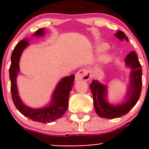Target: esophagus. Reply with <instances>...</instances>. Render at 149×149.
<instances>
[{"label": "esophagus", "instance_id": "34e87169", "mask_svg": "<svg viewBox=\"0 0 149 149\" xmlns=\"http://www.w3.org/2000/svg\"><path fill=\"white\" fill-rule=\"evenodd\" d=\"M91 78V73L88 70H79L75 75V79L76 81L83 80V81H88Z\"/></svg>", "mask_w": 149, "mask_h": 149}]
</instances>
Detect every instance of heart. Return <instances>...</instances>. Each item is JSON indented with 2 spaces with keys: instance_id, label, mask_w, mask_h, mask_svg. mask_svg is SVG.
Segmentation results:
<instances>
[{
  "instance_id": "1",
  "label": "heart",
  "mask_w": 149,
  "mask_h": 149,
  "mask_svg": "<svg viewBox=\"0 0 149 149\" xmlns=\"http://www.w3.org/2000/svg\"><path fill=\"white\" fill-rule=\"evenodd\" d=\"M108 48H109V45L106 43H100V44L97 45V47H96V52L97 54L102 53V52H105L106 50H107ZM111 55H107V54H104V55H102L100 58V63L102 64H106L110 61Z\"/></svg>"
}]
</instances>
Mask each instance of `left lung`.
<instances>
[{
	"instance_id": "8db88e82",
	"label": "left lung",
	"mask_w": 149,
	"mask_h": 149,
	"mask_svg": "<svg viewBox=\"0 0 149 149\" xmlns=\"http://www.w3.org/2000/svg\"><path fill=\"white\" fill-rule=\"evenodd\" d=\"M115 35L120 41L125 40L128 42L127 37L123 31H117ZM125 63L126 67L130 69V79L125 99L120 104H114L109 102L107 85L97 80H93L90 84L94 109L101 118L114 119L125 115L139 100L142 87V68L136 52L131 51L125 58Z\"/></svg>"
}]
</instances>
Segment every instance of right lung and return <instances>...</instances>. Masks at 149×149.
I'll return each mask as SVG.
<instances>
[{
  "mask_svg": "<svg viewBox=\"0 0 149 149\" xmlns=\"http://www.w3.org/2000/svg\"><path fill=\"white\" fill-rule=\"evenodd\" d=\"M45 33V28L40 29L35 31L32 37H43ZM29 40L25 39L19 42L15 47L10 57L11 63L9 68V77L12 100L16 109L31 120L42 123H52L63 116L68 108L69 94L74 84L75 76L73 74L66 76L57 84L52 94L50 102L45 106L35 109L25 104L19 97L16 79L20 71L19 61L21 55L24 49L29 45Z\"/></svg>",
  "mask_w": 149,
  "mask_h": 149,
  "instance_id": "add662e5",
  "label": "right lung"
}]
</instances>
